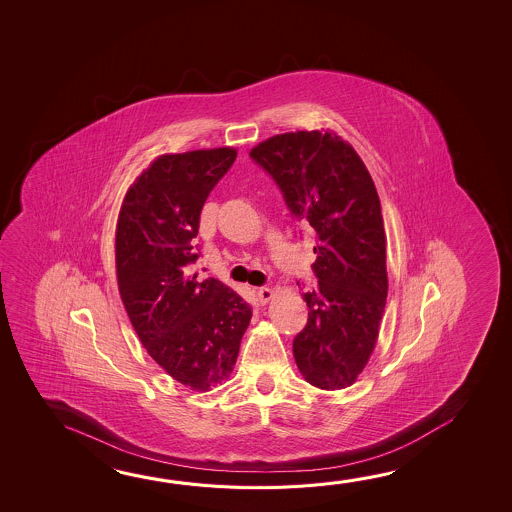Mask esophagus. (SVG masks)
I'll return each mask as SVG.
<instances>
[{"mask_svg":"<svg viewBox=\"0 0 512 512\" xmlns=\"http://www.w3.org/2000/svg\"><path fill=\"white\" fill-rule=\"evenodd\" d=\"M257 298H259L260 304H268L269 300L273 298V291L269 287H259L257 289Z\"/></svg>","mask_w":512,"mask_h":512,"instance_id":"esophagus-1","label":"esophagus"}]
</instances>
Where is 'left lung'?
I'll return each instance as SVG.
<instances>
[{
    "label": "left lung",
    "mask_w": 512,
    "mask_h": 512,
    "mask_svg": "<svg viewBox=\"0 0 512 512\" xmlns=\"http://www.w3.org/2000/svg\"><path fill=\"white\" fill-rule=\"evenodd\" d=\"M250 156L316 234L318 284L304 293L309 318L293 341L298 370L322 390L350 386L376 347L388 293L376 185L352 145L332 131L271 136Z\"/></svg>",
    "instance_id": "1"
}]
</instances>
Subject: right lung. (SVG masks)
I'll list each match as a JSON object with an SVG mask.
<instances>
[{"label":"right lung","instance_id":"add662e5","mask_svg":"<svg viewBox=\"0 0 512 512\" xmlns=\"http://www.w3.org/2000/svg\"><path fill=\"white\" fill-rule=\"evenodd\" d=\"M232 147L163 154L145 169L118 214V291L149 356L192 390L232 374L252 307L216 278L198 282L196 235L208 194L234 165Z\"/></svg>","mask_w":512,"mask_h":512}]
</instances>
